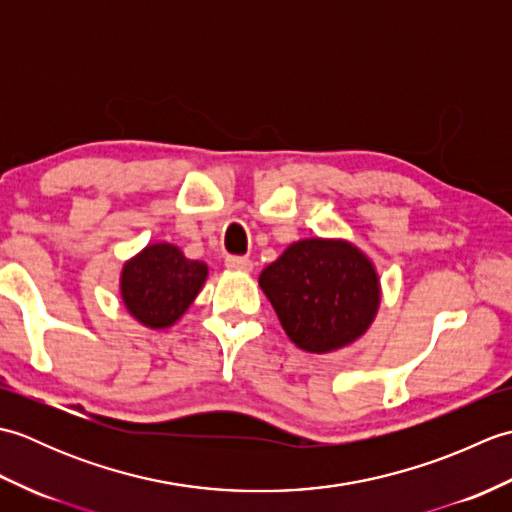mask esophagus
I'll use <instances>...</instances> for the list:
<instances>
[{
    "label": "esophagus",
    "mask_w": 512,
    "mask_h": 512,
    "mask_svg": "<svg viewBox=\"0 0 512 512\" xmlns=\"http://www.w3.org/2000/svg\"><path fill=\"white\" fill-rule=\"evenodd\" d=\"M224 266L228 270H235V273H250L253 270V262L248 257H226Z\"/></svg>",
    "instance_id": "esophagus-1"
}]
</instances>
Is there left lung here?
<instances>
[{
	"instance_id": "1",
	"label": "left lung",
	"mask_w": 512,
	"mask_h": 512,
	"mask_svg": "<svg viewBox=\"0 0 512 512\" xmlns=\"http://www.w3.org/2000/svg\"><path fill=\"white\" fill-rule=\"evenodd\" d=\"M259 286L288 339L312 354L361 339L380 306L372 259L347 239H299L262 270Z\"/></svg>"
}]
</instances>
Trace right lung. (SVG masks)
I'll list each match as a JSON object with an SVG mask.
<instances>
[{"mask_svg": "<svg viewBox=\"0 0 512 512\" xmlns=\"http://www.w3.org/2000/svg\"><path fill=\"white\" fill-rule=\"evenodd\" d=\"M209 266L187 259L167 242L149 244L121 270V299L127 312L151 330L171 328L200 295Z\"/></svg>", "mask_w": 512, "mask_h": 512, "instance_id": "add662e5", "label": "right lung"}]
</instances>
